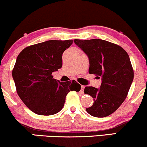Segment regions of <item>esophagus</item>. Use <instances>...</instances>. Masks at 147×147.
Segmentation results:
<instances>
[{
    "label": "esophagus",
    "instance_id": "esophagus-1",
    "mask_svg": "<svg viewBox=\"0 0 147 147\" xmlns=\"http://www.w3.org/2000/svg\"><path fill=\"white\" fill-rule=\"evenodd\" d=\"M84 86H81V92H84Z\"/></svg>",
    "mask_w": 147,
    "mask_h": 147
}]
</instances>
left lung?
Listing matches in <instances>:
<instances>
[{
	"instance_id": "1",
	"label": "left lung",
	"mask_w": 147,
	"mask_h": 147,
	"mask_svg": "<svg viewBox=\"0 0 147 147\" xmlns=\"http://www.w3.org/2000/svg\"><path fill=\"white\" fill-rule=\"evenodd\" d=\"M75 45L87 55L89 73L101 77L100 88H85L84 93L94 98L86 111L91 116L102 118L112 114L123 103L134 80V70L127 53L120 46L100 39L81 40Z\"/></svg>"
}]
</instances>
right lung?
Instances as JSON below:
<instances>
[{"label": "right lung", "instance_id": "add662e5", "mask_svg": "<svg viewBox=\"0 0 147 147\" xmlns=\"http://www.w3.org/2000/svg\"><path fill=\"white\" fill-rule=\"evenodd\" d=\"M73 40H49L24 49L17 57L12 71L18 94L33 112L55 114L64 105L70 91L78 92L77 81L61 82L52 73L62 67V54Z\"/></svg>", "mask_w": 147, "mask_h": 147}]
</instances>
